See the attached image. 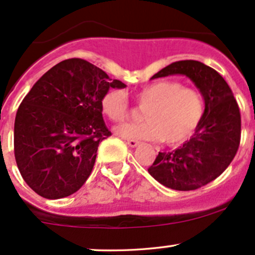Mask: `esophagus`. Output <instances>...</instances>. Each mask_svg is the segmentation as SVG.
<instances>
[{"label": "esophagus", "mask_w": 255, "mask_h": 255, "mask_svg": "<svg viewBox=\"0 0 255 255\" xmlns=\"http://www.w3.org/2000/svg\"><path fill=\"white\" fill-rule=\"evenodd\" d=\"M127 143L130 147H136L138 145V141L137 140H132V138H130V140H127Z\"/></svg>", "instance_id": "esophagus-1"}]
</instances>
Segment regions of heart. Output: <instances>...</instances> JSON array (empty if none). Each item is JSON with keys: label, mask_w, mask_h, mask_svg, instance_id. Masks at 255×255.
I'll use <instances>...</instances> for the list:
<instances>
[{"label": "heart", "mask_w": 255, "mask_h": 255, "mask_svg": "<svg viewBox=\"0 0 255 255\" xmlns=\"http://www.w3.org/2000/svg\"><path fill=\"white\" fill-rule=\"evenodd\" d=\"M133 101L143 108L140 124H124L115 128L123 137L161 140L168 146L183 143L200 124L204 99L200 92L172 80H159L136 89ZM101 109L113 123H123L131 113L123 89L110 88L101 98Z\"/></svg>", "instance_id": "1"}]
</instances>
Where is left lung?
I'll use <instances>...</instances> for the list:
<instances>
[{
    "label": "left lung",
    "instance_id": "obj_1",
    "mask_svg": "<svg viewBox=\"0 0 255 255\" xmlns=\"http://www.w3.org/2000/svg\"><path fill=\"white\" fill-rule=\"evenodd\" d=\"M185 75L200 89L205 112L195 133L179 148L158 152L148 173L174 190H195L225 172L241 142V113L230 86L212 67L195 60L173 62L151 78Z\"/></svg>",
    "mask_w": 255,
    "mask_h": 255
}]
</instances>
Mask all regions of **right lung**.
Listing matches in <instances>:
<instances>
[{"label": "right lung", "mask_w": 255, "mask_h": 255, "mask_svg": "<svg viewBox=\"0 0 255 255\" xmlns=\"http://www.w3.org/2000/svg\"><path fill=\"white\" fill-rule=\"evenodd\" d=\"M124 87L77 57L59 62L36 81L15 115L14 157L38 195L66 198L85 184L99 142L112 135L102 115V96Z\"/></svg>", "instance_id": "add662e5"}]
</instances>
